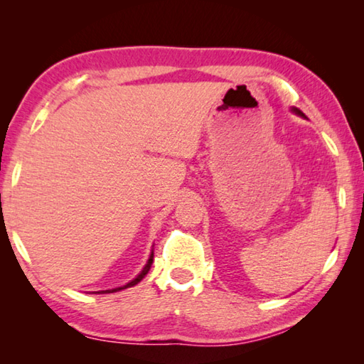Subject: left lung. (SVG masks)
<instances>
[{"instance_id": "1", "label": "left lung", "mask_w": 364, "mask_h": 364, "mask_svg": "<svg viewBox=\"0 0 364 364\" xmlns=\"http://www.w3.org/2000/svg\"><path fill=\"white\" fill-rule=\"evenodd\" d=\"M294 112H295V114H299V115H304V114H301V112H300V110H299V109H294Z\"/></svg>"}]
</instances>
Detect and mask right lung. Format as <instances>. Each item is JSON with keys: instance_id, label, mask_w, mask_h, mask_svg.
<instances>
[{"instance_id": "add662e5", "label": "right lung", "mask_w": 364, "mask_h": 364, "mask_svg": "<svg viewBox=\"0 0 364 364\" xmlns=\"http://www.w3.org/2000/svg\"><path fill=\"white\" fill-rule=\"evenodd\" d=\"M152 260H154V252L151 254V257H149V260H147V264L144 267V269L141 271V273L136 276V278H134L132 282H128L127 286H123V287H117V289H112V291H106V292H117V291H122V289H127V287H132V286H134V284H138V282L144 278V276L147 274V271H149V268H151V264H152Z\"/></svg>"}]
</instances>
